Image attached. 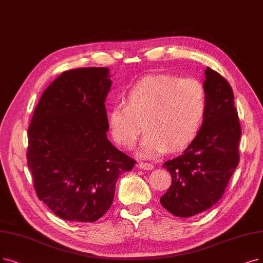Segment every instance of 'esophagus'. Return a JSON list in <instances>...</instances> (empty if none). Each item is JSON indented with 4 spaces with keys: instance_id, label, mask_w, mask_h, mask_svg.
Masks as SVG:
<instances>
[{
    "instance_id": "esophagus-1",
    "label": "esophagus",
    "mask_w": 263,
    "mask_h": 263,
    "mask_svg": "<svg viewBox=\"0 0 263 263\" xmlns=\"http://www.w3.org/2000/svg\"><path fill=\"white\" fill-rule=\"evenodd\" d=\"M138 167L140 168V170H143V171H151L154 168V166L150 163H145V162H139L138 164Z\"/></svg>"
}]
</instances>
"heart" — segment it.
<instances>
[{
	"label": "heart",
	"instance_id": "obj_1",
	"mask_svg": "<svg viewBox=\"0 0 263 263\" xmlns=\"http://www.w3.org/2000/svg\"><path fill=\"white\" fill-rule=\"evenodd\" d=\"M207 90L193 78L155 74L138 81L108 113L113 140L133 149L143 127L146 130L140 154L164 153L168 146L179 150L191 143L201 130L207 112Z\"/></svg>",
	"mask_w": 263,
	"mask_h": 263
}]
</instances>
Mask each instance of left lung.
<instances>
[{
	"mask_svg": "<svg viewBox=\"0 0 263 263\" xmlns=\"http://www.w3.org/2000/svg\"><path fill=\"white\" fill-rule=\"evenodd\" d=\"M205 79L208 104L201 130L181 155L163 164L172 184L160 202L176 217L189 218L213 207L239 162L241 127L232 87L211 68Z\"/></svg>",
	"mask_w": 263,
	"mask_h": 263,
	"instance_id": "1",
	"label": "left lung"
}]
</instances>
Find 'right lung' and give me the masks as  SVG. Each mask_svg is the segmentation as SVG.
<instances>
[{
	"mask_svg": "<svg viewBox=\"0 0 263 263\" xmlns=\"http://www.w3.org/2000/svg\"><path fill=\"white\" fill-rule=\"evenodd\" d=\"M109 68L62 72L42 93L28 128L27 159L39 199L59 218L93 222L111 207L136 161L107 138Z\"/></svg>",
	"mask_w": 263,
	"mask_h": 263,
	"instance_id": "right-lung-1",
	"label": "right lung"
}]
</instances>
